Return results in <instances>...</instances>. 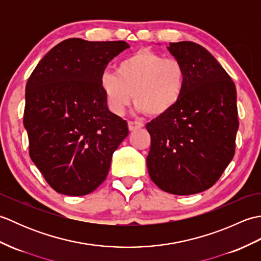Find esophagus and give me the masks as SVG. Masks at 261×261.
Wrapping results in <instances>:
<instances>
[{
    "instance_id": "obj_1",
    "label": "esophagus",
    "mask_w": 261,
    "mask_h": 261,
    "mask_svg": "<svg viewBox=\"0 0 261 261\" xmlns=\"http://www.w3.org/2000/svg\"><path fill=\"white\" fill-rule=\"evenodd\" d=\"M127 126H129V130L130 131H134L137 129H140V127L143 126V123L139 121H129L127 122Z\"/></svg>"
}]
</instances>
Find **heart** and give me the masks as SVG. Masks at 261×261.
Listing matches in <instances>:
<instances>
[{"label": "heart", "instance_id": "heart-1", "mask_svg": "<svg viewBox=\"0 0 261 261\" xmlns=\"http://www.w3.org/2000/svg\"><path fill=\"white\" fill-rule=\"evenodd\" d=\"M186 70L178 59L139 50L121 59L115 71H105L101 90L113 113L121 115L132 101L140 112L160 116L169 112L184 93Z\"/></svg>", "mask_w": 261, "mask_h": 261}]
</instances>
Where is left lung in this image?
Instances as JSON below:
<instances>
[{
	"label": "left lung",
	"instance_id": "1",
	"mask_svg": "<svg viewBox=\"0 0 261 261\" xmlns=\"http://www.w3.org/2000/svg\"><path fill=\"white\" fill-rule=\"evenodd\" d=\"M184 65V93L174 109L147 123V167L160 190L192 195L212 187L234 156L239 126L233 81L212 55L192 41L170 42Z\"/></svg>",
	"mask_w": 261,
	"mask_h": 261
}]
</instances>
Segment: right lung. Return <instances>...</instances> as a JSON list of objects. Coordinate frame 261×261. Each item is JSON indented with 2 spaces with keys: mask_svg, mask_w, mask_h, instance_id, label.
<instances>
[{
  "mask_svg": "<svg viewBox=\"0 0 261 261\" xmlns=\"http://www.w3.org/2000/svg\"><path fill=\"white\" fill-rule=\"evenodd\" d=\"M127 48L125 41L67 39L40 60L27 82L23 124L30 158L60 194L95 191L129 135L126 121L111 112L101 90L108 64Z\"/></svg>",
  "mask_w": 261,
  "mask_h": 261,
  "instance_id": "right-lung-1",
  "label": "right lung"
}]
</instances>
